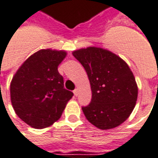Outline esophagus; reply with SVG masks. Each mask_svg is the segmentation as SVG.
Wrapping results in <instances>:
<instances>
[{"mask_svg":"<svg viewBox=\"0 0 158 158\" xmlns=\"http://www.w3.org/2000/svg\"><path fill=\"white\" fill-rule=\"evenodd\" d=\"M73 94H74V96H77V94H78V91H77V89H75V90H73Z\"/></svg>","mask_w":158,"mask_h":158,"instance_id":"esophagus-1","label":"esophagus"}]
</instances>
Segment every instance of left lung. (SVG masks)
<instances>
[{"mask_svg":"<svg viewBox=\"0 0 158 158\" xmlns=\"http://www.w3.org/2000/svg\"><path fill=\"white\" fill-rule=\"evenodd\" d=\"M87 73L92 101L82 110L90 123L100 130L114 129L133 111L138 85L130 66L111 51L88 47L73 51Z\"/></svg>","mask_w":158,"mask_h":158,"instance_id":"obj_1","label":"left lung"}]
</instances>
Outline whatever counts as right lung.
<instances>
[{
	"mask_svg": "<svg viewBox=\"0 0 158 158\" xmlns=\"http://www.w3.org/2000/svg\"><path fill=\"white\" fill-rule=\"evenodd\" d=\"M64 50L41 49L23 63L10 82V102L18 117L34 129L58 120L73 94L64 88L58 65Z\"/></svg>",
	"mask_w": 158,
	"mask_h": 158,
	"instance_id": "obj_1",
	"label": "right lung"
}]
</instances>
